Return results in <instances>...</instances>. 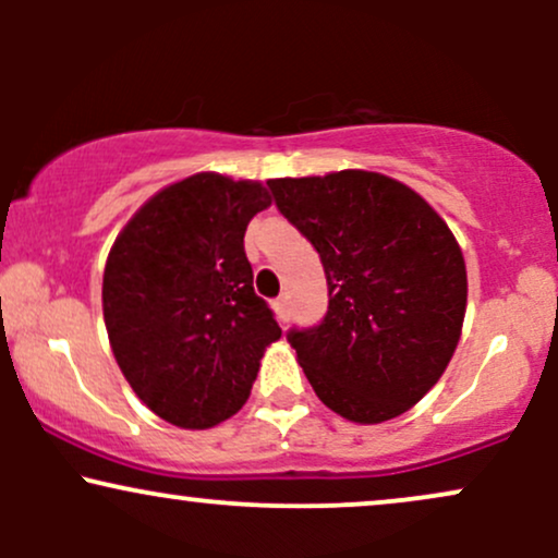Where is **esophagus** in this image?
Here are the masks:
<instances>
[{
	"mask_svg": "<svg viewBox=\"0 0 558 558\" xmlns=\"http://www.w3.org/2000/svg\"><path fill=\"white\" fill-rule=\"evenodd\" d=\"M272 310H275V315H278V323L280 325H286L288 319H291V306H288V296L275 299L272 301Z\"/></svg>",
	"mask_w": 558,
	"mask_h": 558,
	"instance_id": "esophagus-1",
	"label": "esophagus"
}]
</instances>
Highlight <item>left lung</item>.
<instances>
[{"label": "left lung", "instance_id": "obj_1", "mask_svg": "<svg viewBox=\"0 0 558 558\" xmlns=\"http://www.w3.org/2000/svg\"><path fill=\"white\" fill-rule=\"evenodd\" d=\"M275 207L315 246L328 312L291 328L306 380L341 417H399L451 362L466 310L462 248L438 213L380 172L267 181Z\"/></svg>", "mask_w": 558, "mask_h": 558}]
</instances>
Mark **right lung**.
<instances>
[{"label":"right lung","mask_w":558,"mask_h":558,"mask_svg":"<svg viewBox=\"0 0 558 558\" xmlns=\"http://www.w3.org/2000/svg\"><path fill=\"white\" fill-rule=\"evenodd\" d=\"M267 207L262 183L198 172L151 196L107 257L101 304L112 354L170 425L204 430L233 417L280 338L243 252L248 220Z\"/></svg>","instance_id":"right-lung-1"}]
</instances>
